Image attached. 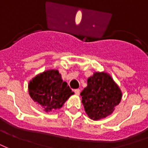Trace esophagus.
Here are the masks:
<instances>
[{
    "instance_id": "esophagus-1",
    "label": "esophagus",
    "mask_w": 148,
    "mask_h": 148,
    "mask_svg": "<svg viewBox=\"0 0 148 148\" xmlns=\"http://www.w3.org/2000/svg\"><path fill=\"white\" fill-rule=\"evenodd\" d=\"M74 93H75L77 95H80V93H81V90H80V89H75V90H74Z\"/></svg>"
}]
</instances>
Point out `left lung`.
Masks as SVG:
<instances>
[{"label":"left lung","mask_w":148,"mask_h":148,"mask_svg":"<svg viewBox=\"0 0 148 148\" xmlns=\"http://www.w3.org/2000/svg\"><path fill=\"white\" fill-rule=\"evenodd\" d=\"M81 95L87 114L94 121L112 114L122 97L119 87L109 74L103 72L95 73L88 79V86Z\"/></svg>","instance_id":"8db88e82"}]
</instances>
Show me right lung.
Returning a JSON list of instances; mask_svg holds the SVG:
<instances>
[{"label":"right lung","instance_id":"right-lung-1","mask_svg":"<svg viewBox=\"0 0 148 148\" xmlns=\"http://www.w3.org/2000/svg\"><path fill=\"white\" fill-rule=\"evenodd\" d=\"M29 95L45 111L59 109L74 94L58 70H49L37 75L29 83Z\"/></svg>","mask_w":148,"mask_h":148}]
</instances>
